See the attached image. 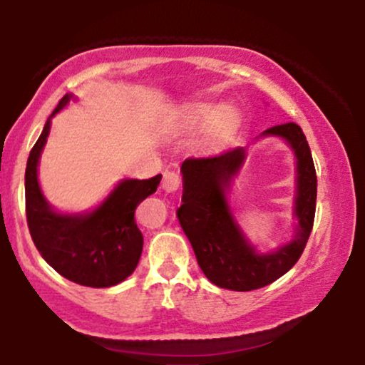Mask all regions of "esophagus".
Returning a JSON list of instances; mask_svg holds the SVG:
<instances>
[{
  "mask_svg": "<svg viewBox=\"0 0 365 365\" xmlns=\"http://www.w3.org/2000/svg\"><path fill=\"white\" fill-rule=\"evenodd\" d=\"M161 187L166 194H175L182 187V177H180V173H177V171H165Z\"/></svg>",
  "mask_w": 365,
  "mask_h": 365,
  "instance_id": "1",
  "label": "esophagus"
}]
</instances>
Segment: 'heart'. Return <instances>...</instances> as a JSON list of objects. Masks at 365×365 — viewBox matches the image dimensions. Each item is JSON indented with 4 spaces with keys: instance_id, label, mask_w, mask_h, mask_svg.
<instances>
[{
    "instance_id": "obj_1",
    "label": "heart",
    "mask_w": 365,
    "mask_h": 365,
    "mask_svg": "<svg viewBox=\"0 0 365 365\" xmlns=\"http://www.w3.org/2000/svg\"><path fill=\"white\" fill-rule=\"evenodd\" d=\"M187 120L194 125H207V137L212 144H226L238 128V113L230 106L215 110L209 104H199L187 111Z\"/></svg>"
}]
</instances>
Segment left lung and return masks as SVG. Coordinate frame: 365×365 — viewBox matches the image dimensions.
Segmentation results:
<instances>
[{
	"label": "left lung",
	"mask_w": 365,
	"mask_h": 365,
	"mask_svg": "<svg viewBox=\"0 0 365 365\" xmlns=\"http://www.w3.org/2000/svg\"><path fill=\"white\" fill-rule=\"evenodd\" d=\"M262 135L283 137L297 158L295 238L276 252L257 254L245 240L233 220L225 190L242 168L245 150L235 148L217 156L188 158L183 161L182 206L177 209L180 225L202 273L216 287L250 292L276 282L292 269L302 255L316 216L317 177L311 148L297 123L267 128Z\"/></svg>",
	"instance_id": "left-lung-1"
}]
</instances>
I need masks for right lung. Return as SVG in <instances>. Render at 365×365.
<instances>
[{"instance_id":"1","label":"right lung","mask_w":365,"mask_h":365,"mask_svg":"<svg viewBox=\"0 0 365 365\" xmlns=\"http://www.w3.org/2000/svg\"><path fill=\"white\" fill-rule=\"evenodd\" d=\"M63 96L46 121L25 168V212L36 249L54 271L70 282L108 288L127 279L139 264L144 238L135 209L156 192L161 175L149 180H123L92 212L60 215L46 202L37 182V163L49 135L51 118L70 101Z\"/></svg>"}]
</instances>
